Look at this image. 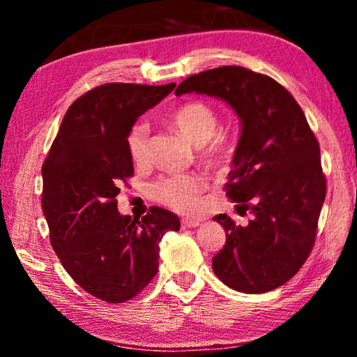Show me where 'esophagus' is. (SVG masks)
<instances>
[{
    "mask_svg": "<svg viewBox=\"0 0 357 357\" xmlns=\"http://www.w3.org/2000/svg\"><path fill=\"white\" fill-rule=\"evenodd\" d=\"M200 225V220L197 219H183L181 220V228L185 229V228H195Z\"/></svg>",
    "mask_w": 357,
    "mask_h": 357,
    "instance_id": "1",
    "label": "esophagus"
}]
</instances>
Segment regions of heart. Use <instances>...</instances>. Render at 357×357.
<instances>
[{"instance_id":"obj_1","label":"heart","mask_w":357,"mask_h":357,"mask_svg":"<svg viewBox=\"0 0 357 357\" xmlns=\"http://www.w3.org/2000/svg\"><path fill=\"white\" fill-rule=\"evenodd\" d=\"M172 124L198 149L203 164L213 168H225L233 157V146L225 137L215 135L219 118L214 108L203 102H185L170 113ZM149 143V126L137 121L128 134V151L135 164L146 160ZM206 187L200 174L172 173L155 179L151 185L154 200L181 214L195 213L200 206V197Z\"/></svg>"}]
</instances>
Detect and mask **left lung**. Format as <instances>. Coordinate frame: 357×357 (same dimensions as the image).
I'll return each instance as SVG.
<instances>
[{
	"label": "left lung",
	"mask_w": 357,
	"mask_h": 357,
	"mask_svg": "<svg viewBox=\"0 0 357 357\" xmlns=\"http://www.w3.org/2000/svg\"><path fill=\"white\" fill-rule=\"evenodd\" d=\"M214 96L241 118V138L225 184L249 225L214 217L225 228L213 271L227 287L266 293L283 285L309 258L326 198L319 144L305 114L274 78L241 66H222L187 77L176 96Z\"/></svg>",
	"instance_id": "left-lung-1"
}]
</instances>
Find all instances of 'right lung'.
Returning a JSON list of instances; mask_svg holds the SVG:
<instances>
[{
  "label": "right lung",
  "instance_id": "add662e5",
  "mask_svg": "<svg viewBox=\"0 0 357 357\" xmlns=\"http://www.w3.org/2000/svg\"><path fill=\"white\" fill-rule=\"evenodd\" d=\"M176 84L105 83L66 112L42 165V211L50 243L84 291L121 304L159 269V243L178 231V215L151 206L140 219L118 213L121 184L134 176L128 134L137 118Z\"/></svg>",
  "mask_w": 357,
  "mask_h": 357
}]
</instances>
